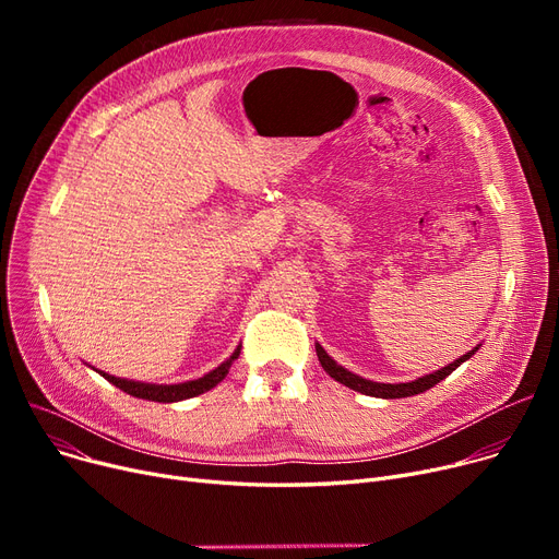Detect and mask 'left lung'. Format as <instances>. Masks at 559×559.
Returning a JSON list of instances; mask_svg holds the SVG:
<instances>
[{
	"label": "left lung",
	"instance_id": "obj_1",
	"mask_svg": "<svg viewBox=\"0 0 559 559\" xmlns=\"http://www.w3.org/2000/svg\"><path fill=\"white\" fill-rule=\"evenodd\" d=\"M314 348H317V358H319L321 367H324V371H326L331 378H335L337 383H342V385H346V388H350V390H356V392H360V394L376 396V399H403V396L421 394V392L435 388V385L439 383V380H444L447 376H451L464 360L472 358V356L476 354V350H478V346H476V348L468 350L466 356H462V358H457L455 362H451L449 367L439 369V371H432V373H428V376H424V378H419V380H413V383L388 385V383H373V380H367V378H360V376H356V373L346 371V369L340 367L319 344H314Z\"/></svg>",
	"mask_w": 559,
	"mask_h": 559
}]
</instances>
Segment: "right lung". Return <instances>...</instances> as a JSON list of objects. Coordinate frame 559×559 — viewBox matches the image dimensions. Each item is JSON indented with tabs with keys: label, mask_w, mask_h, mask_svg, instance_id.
<instances>
[{
	"label": "right lung",
	"mask_w": 559,
	"mask_h": 559,
	"mask_svg": "<svg viewBox=\"0 0 559 559\" xmlns=\"http://www.w3.org/2000/svg\"><path fill=\"white\" fill-rule=\"evenodd\" d=\"M240 356V348H235V354L222 362L217 369H213L211 373H205L203 378L197 380H188V383H179V385H150V383H135V380H127V378H115L102 371V376L112 383L115 388H120L122 392L135 396V399H146V401H158V403H174V401H183V399H192L199 396L203 392L213 390L219 380H224V376L228 373L233 360Z\"/></svg>",
	"instance_id": "right-lung-1"
}]
</instances>
